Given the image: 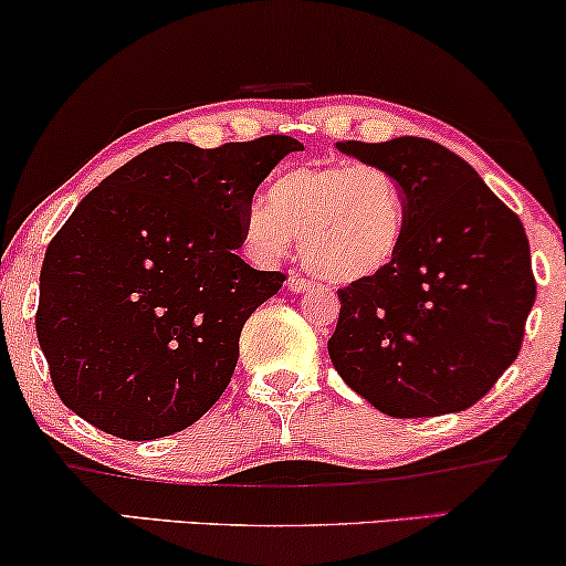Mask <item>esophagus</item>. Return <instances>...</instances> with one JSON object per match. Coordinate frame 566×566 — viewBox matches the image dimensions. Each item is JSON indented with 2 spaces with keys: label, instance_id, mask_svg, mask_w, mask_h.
I'll list each match as a JSON object with an SVG mask.
<instances>
[{
  "label": "esophagus",
  "instance_id": "34e87169",
  "mask_svg": "<svg viewBox=\"0 0 566 566\" xmlns=\"http://www.w3.org/2000/svg\"><path fill=\"white\" fill-rule=\"evenodd\" d=\"M289 289H291V291H296V293H301V291H312V289H314V283L310 281V277L291 275V277H289Z\"/></svg>",
  "mask_w": 566,
  "mask_h": 566
}]
</instances>
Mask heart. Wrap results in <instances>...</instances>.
<instances>
[{
	"label": "heart",
	"instance_id": "b5f03b06",
	"mask_svg": "<svg viewBox=\"0 0 566 566\" xmlns=\"http://www.w3.org/2000/svg\"><path fill=\"white\" fill-rule=\"evenodd\" d=\"M406 200L385 168L301 164L277 176L268 202H254L247 237L256 252L283 254L293 237L322 281L364 283L398 260L406 241Z\"/></svg>",
	"mask_w": 566,
	"mask_h": 566
}]
</instances>
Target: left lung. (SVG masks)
Instances as JSON below:
<instances>
[{"label":"left lung","instance_id":"8db88e82","mask_svg":"<svg viewBox=\"0 0 566 566\" xmlns=\"http://www.w3.org/2000/svg\"><path fill=\"white\" fill-rule=\"evenodd\" d=\"M337 150L398 181L408 226L385 273L337 291L333 366L387 416L471 408L523 346L535 301L523 223L475 168L431 139H346Z\"/></svg>","mask_w":566,"mask_h":566}]
</instances>
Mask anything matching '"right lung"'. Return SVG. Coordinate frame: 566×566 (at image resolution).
Segmentation results:
<instances>
[{
  "mask_svg": "<svg viewBox=\"0 0 566 566\" xmlns=\"http://www.w3.org/2000/svg\"><path fill=\"white\" fill-rule=\"evenodd\" d=\"M298 139L164 143L106 176L51 239L35 333L80 418L129 442L192 427L239 361V335L283 273L249 268L252 197Z\"/></svg>",
  "mask_w": 566,
  "mask_h": 566,
  "instance_id": "1",
  "label": "right lung"
}]
</instances>
